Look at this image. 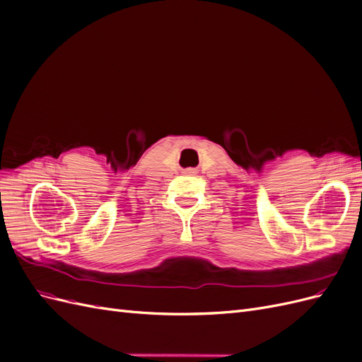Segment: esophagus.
<instances>
[{"label": "esophagus", "instance_id": "1", "mask_svg": "<svg viewBox=\"0 0 362 362\" xmlns=\"http://www.w3.org/2000/svg\"><path fill=\"white\" fill-rule=\"evenodd\" d=\"M184 173H187V175H193V173H194V170H193V169H187V170H185Z\"/></svg>", "mask_w": 362, "mask_h": 362}]
</instances>
